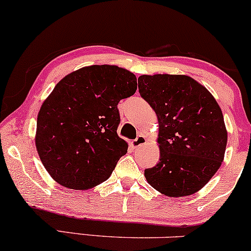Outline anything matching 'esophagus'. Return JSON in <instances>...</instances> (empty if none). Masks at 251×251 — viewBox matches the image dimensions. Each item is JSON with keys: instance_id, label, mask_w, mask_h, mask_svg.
Instances as JSON below:
<instances>
[{"instance_id": "esophagus-1", "label": "esophagus", "mask_w": 251, "mask_h": 251, "mask_svg": "<svg viewBox=\"0 0 251 251\" xmlns=\"http://www.w3.org/2000/svg\"><path fill=\"white\" fill-rule=\"evenodd\" d=\"M145 142H147V138H145V136L140 134L137 136V138H136V140L131 142V147L134 148V149H136V148H138V147H141V145L145 144Z\"/></svg>"}]
</instances>
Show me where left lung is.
Listing matches in <instances>:
<instances>
[{
  "label": "left lung",
  "mask_w": 251,
  "mask_h": 251,
  "mask_svg": "<svg viewBox=\"0 0 251 251\" xmlns=\"http://www.w3.org/2000/svg\"><path fill=\"white\" fill-rule=\"evenodd\" d=\"M141 97L156 113L160 158L147 169V180L168 197L201 190L221 166L227 129L214 97L193 78L173 74L141 75Z\"/></svg>",
  "instance_id": "obj_1"
}]
</instances>
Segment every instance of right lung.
<instances>
[{
  "label": "right lung",
  "mask_w": 251,
  "mask_h": 251,
  "mask_svg": "<svg viewBox=\"0 0 251 251\" xmlns=\"http://www.w3.org/2000/svg\"><path fill=\"white\" fill-rule=\"evenodd\" d=\"M136 89L135 74L114 65L82 67L57 83L40 107L35 142L58 184L87 190L110 177L128 150L117 104Z\"/></svg>",
  "instance_id": "obj_1"
}]
</instances>
